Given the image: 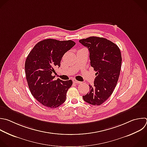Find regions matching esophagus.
Masks as SVG:
<instances>
[{
    "label": "esophagus",
    "instance_id": "obj_1",
    "mask_svg": "<svg viewBox=\"0 0 147 147\" xmlns=\"http://www.w3.org/2000/svg\"><path fill=\"white\" fill-rule=\"evenodd\" d=\"M73 82H74L75 84H81V82H80V81H77V80H76V79H73Z\"/></svg>",
    "mask_w": 147,
    "mask_h": 147
}]
</instances>
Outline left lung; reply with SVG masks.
<instances>
[{
	"mask_svg": "<svg viewBox=\"0 0 147 147\" xmlns=\"http://www.w3.org/2000/svg\"><path fill=\"white\" fill-rule=\"evenodd\" d=\"M89 51L90 66L96 71L94 85L83 99L86 103L99 106L113 93L120 74L122 57L119 47L103 37L92 36L79 40Z\"/></svg>",
	"mask_w": 147,
	"mask_h": 147,
	"instance_id": "obj_1",
	"label": "left lung"
}]
</instances>
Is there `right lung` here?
<instances>
[{"label":"right lung","instance_id":"obj_1","mask_svg":"<svg viewBox=\"0 0 147 147\" xmlns=\"http://www.w3.org/2000/svg\"><path fill=\"white\" fill-rule=\"evenodd\" d=\"M75 44L72 40L45 39L34 45L26 58L25 70L29 88L34 98L45 107L55 109L66 100L73 81L55 80L52 74L60 67L64 54Z\"/></svg>","mask_w":147,"mask_h":147}]
</instances>
